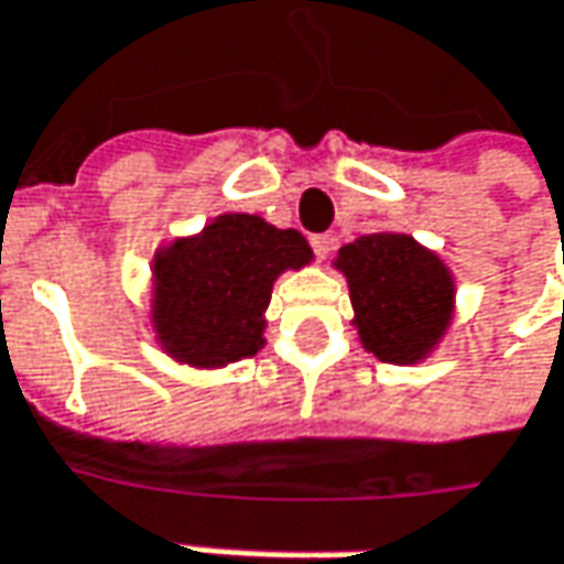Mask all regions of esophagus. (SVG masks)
Returning a JSON list of instances; mask_svg holds the SVG:
<instances>
[{"mask_svg":"<svg viewBox=\"0 0 564 564\" xmlns=\"http://www.w3.org/2000/svg\"><path fill=\"white\" fill-rule=\"evenodd\" d=\"M334 246H337V237H334V234H315V237H312V249H315V256H318L321 262L334 252Z\"/></svg>","mask_w":564,"mask_h":564,"instance_id":"34e87169","label":"esophagus"}]
</instances>
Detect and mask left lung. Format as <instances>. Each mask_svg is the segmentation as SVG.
<instances>
[{
    "instance_id": "obj_1",
    "label": "left lung",
    "mask_w": 564,
    "mask_h": 564,
    "mask_svg": "<svg viewBox=\"0 0 564 564\" xmlns=\"http://www.w3.org/2000/svg\"><path fill=\"white\" fill-rule=\"evenodd\" d=\"M349 283L361 346L380 361L415 365L434 352L453 321L456 281L431 249L409 234H365L337 252Z\"/></svg>"
}]
</instances>
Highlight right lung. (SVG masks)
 <instances>
[{"label": "right lung", "mask_w": 564, "mask_h": 564, "mask_svg": "<svg viewBox=\"0 0 564 564\" xmlns=\"http://www.w3.org/2000/svg\"><path fill=\"white\" fill-rule=\"evenodd\" d=\"M312 262L300 230L230 212L152 262V330L171 359L224 368L264 346V308L283 271Z\"/></svg>", "instance_id": "1"}]
</instances>
